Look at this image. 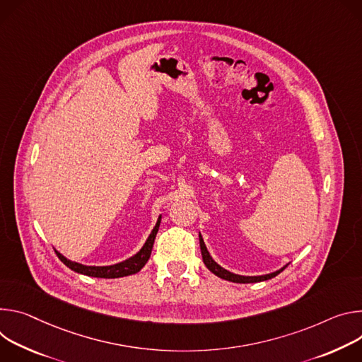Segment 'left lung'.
Returning <instances> with one entry per match:
<instances>
[{"mask_svg": "<svg viewBox=\"0 0 362 362\" xmlns=\"http://www.w3.org/2000/svg\"><path fill=\"white\" fill-rule=\"evenodd\" d=\"M198 238H199V247H202L203 262L207 266V269L211 273H214L216 276H218V277H221L224 280H228V282H234V284H256V282H263V280H267V279H272V277L277 276L280 272L285 270L289 266V263H288V264H285L284 267H280L279 270H276L273 273H267V274H262V276H242V274H235V273H231V272L226 270L218 263H216L214 259L210 256L207 247H206L203 235L198 234Z\"/></svg>", "mask_w": 362, "mask_h": 362, "instance_id": "left-lung-1", "label": "left lung"}]
</instances>
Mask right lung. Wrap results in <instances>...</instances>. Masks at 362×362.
<instances>
[{
    "label": "right lung",
    "instance_id": "add662e5",
    "mask_svg": "<svg viewBox=\"0 0 362 362\" xmlns=\"http://www.w3.org/2000/svg\"><path fill=\"white\" fill-rule=\"evenodd\" d=\"M160 217L159 216L151 234L148 235V238L145 240L144 246L139 249L138 253H135L134 256H131L129 259L116 263V264H110V266H86L82 263H77V262H71L67 257H64L62 253H59L56 250V255L59 256V259L73 272L80 273V274H86L90 277H102V279H116V277H124V276H129V274H135L138 273L148 262L151 252H152V246L155 242V237L160 224Z\"/></svg>",
    "mask_w": 362,
    "mask_h": 362
}]
</instances>
